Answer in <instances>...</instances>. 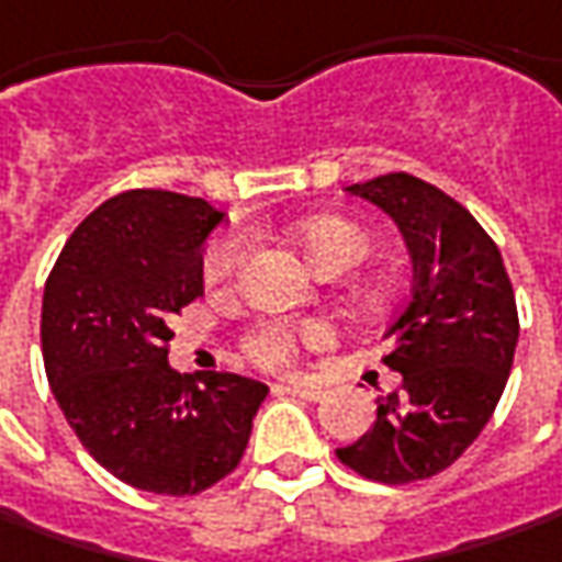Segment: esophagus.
<instances>
[{
    "label": "esophagus",
    "instance_id": "obj_1",
    "mask_svg": "<svg viewBox=\"0 0 562 562\" xmlns=\"http://www.w3.org/2000/svg\"><path fill=\"white\" fill-rule=\"evenodd\" d=\"M273 392H280V395L304 397V401H319V397L326 395L319 385H304V382H282V385H273Z\"/></svg>",
    "mask_w": 562,
    "mask_h": 562
}]
</instances>
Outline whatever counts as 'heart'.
<instances>
[{"label": "heart", "instance_id": "heart-1", "mask_svg": "<svg viewBox=\"0 0 562 562\" xmlns=\"http://www.w3.org/2000/svg\"><path fill=\"white\" fill-rule=\"evenodd\" d=\"M292 239L301 245L304 258L317 270H351L370 255V236L358 223L341 217H307L292 226ZM245 261L243 233H221L207 245L202 261L204 285L207 289H226L233 285ZM329 336L323 323H261L248 336L251 358L263 367H282L289 363L301 345H317Z\"/></svg>", "mask_w": 562, "mask_h": 562}]
</instances>
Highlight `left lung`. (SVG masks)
Returning a JSON list of instances; mask_svg holds the SVG:
<instances>
[{"label":"left lung","instance_id":"1","mask_svg":"<svg viewBox=\"0 0 562 562\" xmlns=\"http://www.w3.org/2000/svg\"><path fill=\"white\" fill-rule=\"evenodd\" d=\"M345 192L392 217L414 289L382 333L401 389L376 397L373 429L336 454L363 479L404 485L448 470L492 419L519 339L516 299L492 236L432 183L385 173Z\"/></svg>","mask_w":562,"mask_h":562}]
</instances>
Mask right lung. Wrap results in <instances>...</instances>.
I'll list each match as a JSON object with an SVG mask.
<instances>
[{
	"label": "right lung",
	"instance_id": "right-lung-1",
	"mask_svg": "<svg viewBox=\"0 0 562 562\" xmlns=\"http://www.w3.org/2000/svg\"><path fill=\"white\" fill-rule=\"evenodd\" d=\"M223 217L204 199L130 189L74 229L46 280L52 395L89 454L139 492L183 497L233 473L270 392L167 363L170 319L202 295L204 243Z\"/></svg>",
	"mask_w": 562,
	"mask_h": 562
}]
</instances>
